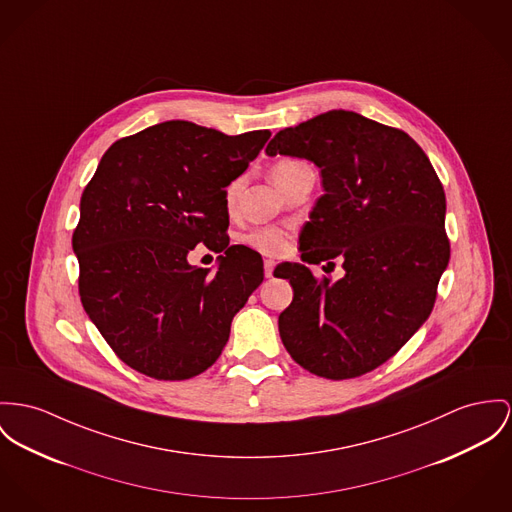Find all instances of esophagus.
I'll return each instance as SVG.
<instances>
[{
	"label": "esophagus",
	"instance_id": "1",
	"mask_svg": "<svg viewBox=\"0 0 512 512\" xmlns=\"http://www.w3.org/2000/svg\"><path fill=\"white\" fill-rule=\"evenodd\" d=\"M275 267V261H273V259H267V261H265V275L271 278V276H273V271H275Z\"/></svg>",
	"mask_w": 512,
	"mask_h": 512
}]
</instances>
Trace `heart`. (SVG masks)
I'll return each mask as SVG.
<instances>
[{"mask_svg":"<svg viewBox=\"0 0 512 512\" xmlns=\"http://www.w3.org/2000/svg\"><path fill=\"white\" fill-rule=\"evenodd\" d=\"M308 163L300 161V159L284 158L278 159L273 169H271V177L275 181L276 185L284 183L292 173H296L298 169L306 167ZM241 185L243 181L236 179L232 181L228 187H226V206L228 208H234L237 197H239V191H241ZM245 243L249 247H253L255 251L263 253V255H269V257H280L284 255L288 249H290V243H292V230L288 226H263V228H257L253 230L251 234L245 236Z\"/></svg>","mask_w":512,"mask_h":512,"instance_id":"b5f03b06","label":"heart"}]
</instances>
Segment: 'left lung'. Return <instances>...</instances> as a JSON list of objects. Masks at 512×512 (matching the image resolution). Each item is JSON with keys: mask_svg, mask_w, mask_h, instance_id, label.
<instances>
[{"mask_svg": "<svg viewBox=\"0 0 512 512\" xmlns=\"http://www.w3.org/2000/svg\"><path fill=\"white\" fill-rule=\"evenodd\" d=\"M265 152L314 161L325 191L300 234L304 263L275 269L294 290L278 315L280 339L315 376H362L390 360L433 312L450 261L442 183L409 134L353 111L284 128ZM333 258L346 269L335 283L305 267L334 266Z\"/></svg>", "mask_w": 512, "mask_h": 512, "instance_id": "obj_1", "label": "left lung"}]
</instances>
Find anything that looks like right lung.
Returning a JSON list of instances; mask_svg holds the SVG:
<instances>
[{"mask_svg": "<svg viewBox=\"0 0 512 512\" xmlns=\"http://www.w3.org/2000/svg\"><path fill=\"white\" fill-rule=\"evenodd\" d=\"M269 138V130L228 136L167 120L118 140L99 161L72 237L79 296L140 374L189 380L210 368L263 282L261 255L230 245L224 193ZM198 242L223 253L214 276L186 261Z\"/></svg>", "mask_w": 512, "mask_h": 512, "instance_id": "add662e5", "label": "right lung"}]
</instances>
